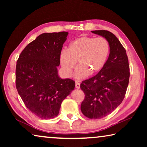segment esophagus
<instances>
[{
    "label": "esophagus",
    "instance_id": "esophagus-1",
    "mask_svg": "<svg viewBox=\"0 0 147 147\" xmlns=\"http://www.w3.org/2000/svg\"><path fill=\"white\" fill-rule=\"evenodd\" d=\"M75 87H76V89H79L80 88V84L78 81H76Z\"/></svg>",
    "mask_w": 147,
    "mask_h": 147
}]
</instances>
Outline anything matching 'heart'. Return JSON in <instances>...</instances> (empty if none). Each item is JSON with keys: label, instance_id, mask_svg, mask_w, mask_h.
I'll list each match as a JSON object with an SVG mask.
<instances>
[{"label": "heart", "instance_id": "heart-1", "mask_svg": "<svg viewBox=\"0 0 147 147\" xmlns=\"http://www.w3.org/2000/svg\"><path fill=\"white\" fill-rule=\"evenodd\" d=\"M109 50L108 40L102 37H81L72 41L67 50L61 52L59 61L65 75L71 76L78 61V66L74 76L78 79H82L102 69Z\"/></svg>", "mask_w": 147, "mask_h": 147}]
</instances>
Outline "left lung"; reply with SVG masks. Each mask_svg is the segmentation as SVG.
<instances>
[{"instance_id": "1", "label": "left lung", "mask_w": 147, "mask_h": 147, "mask_svg": "<svg viewBox=\"0 0 147 147\" xmlns=\"http://www.w3.org/2000/svg\"><path fill=\"white\" fill-rule=\"evenodd\" d=\"M91 32L106 39L110 48L102 69L80 84L85 94L81 104L82 112L89 119H98L111 113L123 100L128 86L130 67L126 50L115 35L104 30Z\"/></svg>"}]
</instances>
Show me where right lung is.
Segmentation results:
<instances>
[{
	"instance_id": "right-lung-1",
	"label": "right lung",
	"mask_w": 147,
	"mask_h": 147,
	"mask_svg": "<svg viewBox=\"0 0 147 147\" xmlns=\"http://www.w3.org/2000/svg\"><path fill=\"white\" fill-rule=\"evenodd\" d=\"M67 35V32L39 35L17 59V90L26 108L41 119L56 117L62 101L75 87L73 80L59 78L57 69Z\"/></svg>"
}]
</instances>
